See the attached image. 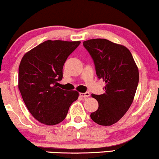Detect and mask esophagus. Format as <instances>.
<instances>
[{
    "label": "esophagus",
    "instance_id": "obj_1",
    "mask_svg": "<svg viewBox=\"0 0 159 159\" xmlns=\"http://www.w3.org/2000/svg\"><path fill=\"white\" fill-rule=\"evenodd\" d=\"M80 96H82V97H84V98H87V97H89V96H90V93H89V92L81 93H80Z\"/></svg>",
    "mask_w": 159,
    "mask_h": 159
}]
</instances>
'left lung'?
I'll list each match as a JSON object with an SVG mask.
<instances>
[{
  "label": "left lung",
  "instance_id": "8db88e82",
  "mask_svg": "<svg viewBox=\"0 0 159 159\" xmlns=\"http://www.w3.org/2000/svg\"><path fill=\"white\" fill-rule=\"evenodd\" d=\"M83 45L93 60L98 78L106 83L105 93L92 94L98 107L90 117L98 125H111L132 105L139 81L138 66L130 51L122 45L105 39H89Z\"/></svg>",
  "mask_w": 159,
  "mask_h": 159
}]
</instances>
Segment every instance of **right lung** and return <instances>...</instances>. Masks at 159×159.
<instances>
[{
  "mask_svg": "<svg viewBox=\"0 0 159 159\" xmlns=\"http://www.w3.org/2000/svg\"><path fill=\"white\" fill-rule=\"evenodd\" d=\"M81 42L47 40L24 55L19 68V89L32 116L54 125L63 121L70 105L78 99L75 90L57 87L67 57Z\"/></svg>",
  "mask_w": 159,
  "mask_h": 159,
  "instance_id": "obj_1",
  "label": "right lung"
}]
</instances>
